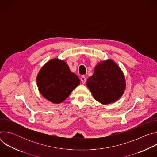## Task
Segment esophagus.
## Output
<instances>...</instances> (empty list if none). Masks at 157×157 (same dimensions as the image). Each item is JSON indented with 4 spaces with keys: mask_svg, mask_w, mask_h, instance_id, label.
I'll use <instances>...</instances> for the list:
<instances>
[{
    "mask_svg": "<svg viewBox=\"0 0 157 157\" xmlns=\"http://www.w3.org/2000/svg\"><path fill=\"white\" fill-rule=\"evenodd\" d=\"M81 81L82 84H85L86 82V78L84 76H82L81 78Z\"/></svg>",
    "mask_w": 157,
    "mask_h": 157,
    "instance_id": "obj_1",
    "label": "esophagus"
}]
</instances>
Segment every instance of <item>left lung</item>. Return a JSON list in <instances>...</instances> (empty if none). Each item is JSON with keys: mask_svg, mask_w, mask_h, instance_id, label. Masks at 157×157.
Masks as SVG:
<instances>
[{"mask_svg": "<svg viewBox=\"0 0 157 157\" xmlns=\"http://www.w3.org/2000/svg\"><path fill=\"white\" fill-rule=\"evenodd\" d=\"M87 86L96 101L107 104L122 96L126 83L119 67L114 61L109 59L96 66L94 74L87 80Z\"/></svg>", "mask_w": 157, "mask_h": 157, "instance_id": "left-lung-1", "label": "left lung"}]
</instances>
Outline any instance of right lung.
<instances>
[{
    "label": "right lung",
    "instance_id": "add662e5",
    "mask_svg": "<svg viewBox=\"0 0 157 157\" xmlns=\"http://www.w3.org/2000/svg\"><path fill=\"white\" fill-rule=\"evenodd\" d=\"M37 85L41 95L53 103L59 104L79 84L76 75L64 61L55 58L44 64L38 74Z\"/></svg>",
    "mask_w": 157,
    "mask_h": 157
}]
</instances>
